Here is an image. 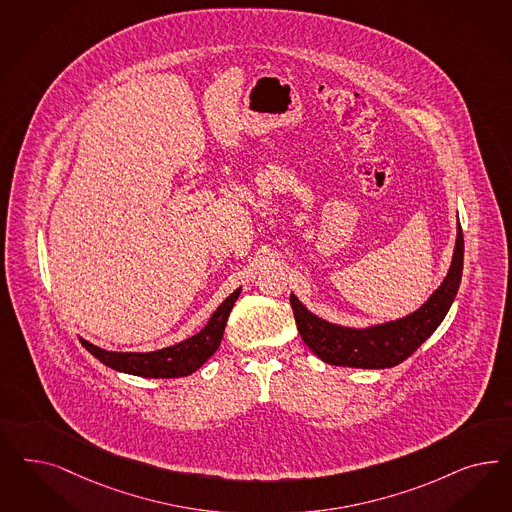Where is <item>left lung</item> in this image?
Wrapping results in <instances>:
<instances>
[{
  "label": "left lung",
  "instance_id": "obj_1",
  "mask_svg": "<svg viewBox=\"0 0 512 512\" xmlns=\"http://www.w3.org/2000/svg\"><path fill=\"white\" fill-rule=\"evenodd\" d=\"M462 271L463 233L458 222L456 247L445 281L414 313L367 328H347L318 318L292 294L290 305L294 309L297 331L303 343L322 362L360 369L394 367L407 360L439 328L458 294Z\"/></svg>",
  "mask_w": 512,
  "mask_h": 512
}]
</instances>
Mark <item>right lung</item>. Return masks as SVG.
Returning <instances> with one entry per match:
<instances>
[{"label":"right lung","mask_w":512,"mask_h":512,"mask_svg":"<svg viewBox=\"0 0 512 512\" xmlns=\"http://www.w3.org/2000/svg\"><path fill=\"white\" fill-rule=\"evenodd\" d=\"M239 294H241V288H237L231 296L222 301V305L209 318L203 330L173 347H165L154 352H113V350L96 347L84 341L83 337H81V343L92 356L98 358L99 362L105 363L107 367L120 373L145 377V379L186 377L198 371L199 367L207 362L220 347L231 307L235 305Z\"/></svg>","instance_id":"add662e5"}]
</instances>
